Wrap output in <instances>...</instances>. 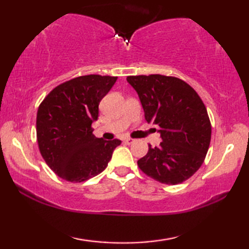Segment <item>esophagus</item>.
<instances>
[{
  "mask_svg": "<svg viewBox=\"0 0 249 249\" xmlns=\"http://www.w3.org/2000/svg\"><path fill=\"white\" fill-rule=\"evenodd\" d=\"M124 142H126V144H133V142H135V140H133V138H129V137H127V138H125L124 140Z\"/></svg>",
  "mask_w": 249,
  "mask_h": 249,
  "instance_id": "esophagus-1",
  "label": "esophagus"
}]
</instances>
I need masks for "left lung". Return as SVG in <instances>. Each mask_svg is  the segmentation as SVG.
Returning <instances> with one entry per match:
<instances>
[{
  "label": "left lung",
  "mask_w": 249,
  "mask_h": 249,
  "mask_svg": "<svg viewBox=\"0 0 249 249\" xmlns=\"http://www.w3.org/2000/svg\"><path fill=\"white\" fill-rule=\"evenodd\" d=\"M126 80L140 96L146 121L159 126L162 138L159 147L148 145L138 167L160 183H182L199 170L209 150L212 127L203 101L176 77L129 75Z\"/></svg>",
  "instance_id": "1"
}]
</instances>
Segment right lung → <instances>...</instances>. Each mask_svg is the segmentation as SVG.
Returning a JSON list of instances; mask_svg holds the SVG:
<instances>
[{"label":"right lung","mask_w":249,"mask_h":249,"mask_svg":"<svg viewBox=\"0 0 249 249\" xmlns=\"http://www.w3.org/2000/svg\"><path fill=\"white\" fill-rule=\"evenodd\" d=\"M117 77L81 75L59 84L40 103L36 134L41 156L61 179L82 182L101 174L121 141L93 135L99 104Z\"/></svg>","instance_id":"add662e5"}]
</instances>
